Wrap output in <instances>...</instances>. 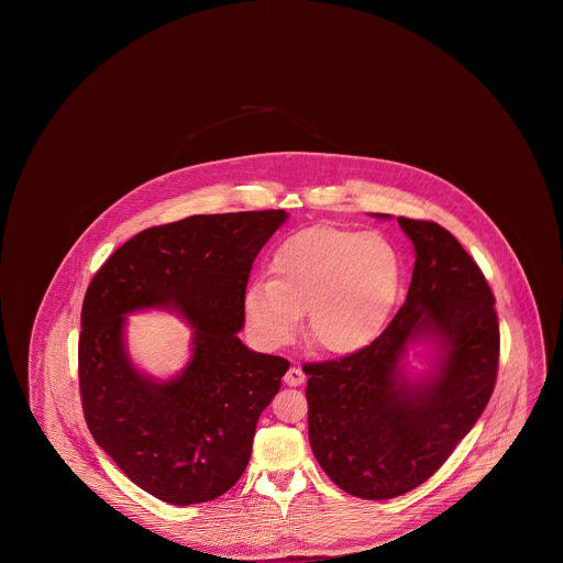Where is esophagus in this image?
<instances>
[{
  "instance_id": "obj_1",
  "label": "esophagus",
  "mask_w": 563,
  "mask_h": 563,
  "mask_svg": "<svg viewBox=\"0 0 563 563\" xmlns=\"http://www.w3.org/2000/svg\"><path fill=\"white\" fill-rule=\"evenodd\" d=\"M303 379H306V375L303 372L299 369V367H289V372L285 374V384L287 386H299V384H303Z\"/></svg>"
}]
</instances>
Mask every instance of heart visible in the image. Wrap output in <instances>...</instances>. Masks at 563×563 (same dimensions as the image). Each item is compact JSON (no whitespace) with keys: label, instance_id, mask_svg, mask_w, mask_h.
Returning <instances> with one entry per match:
<instances>
[{"label":"heart","instance_id":"heart-1","mask_svg":"<svg viewBox=\"0 0 563 563\" xmlns=\"http://www.w3.org/2000/svg\"><path fill=\"white\" fill-rule=\"evenodd\" d=\"M399 287V253L382 234L308 228L276 249L269 283L249 285L244 321L253 342L280 349L308 311V342L327 354H350L379 335Z\"/></svg>","mask_w":563,"mask_h":563}]
</instances>
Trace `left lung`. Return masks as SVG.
Here are the masks:
<instances>
[{"instance_id":"8db88e82","label":"left lung","mask_w":563,"mask_h":563,"mask_svg":"<svg viewBox=\"0 0 563 563\" xmlns=\"http://www.w3.org/2000/svg\"><path fill=\"white\" fill-rule=\"evenodd\" d=\"M397 221L416 249L397 317L369 346L303 367L312 452L331 482L363 500L397 498L432 477L479 420L498 377L500 327L482 269L439 223ZM420 336H432L442 356L437 375L409 383L400 358Z\"/></svg>"}]
</instances>
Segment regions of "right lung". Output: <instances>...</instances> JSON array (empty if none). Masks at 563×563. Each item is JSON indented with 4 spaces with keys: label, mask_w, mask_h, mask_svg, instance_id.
Segmentation results:
<instances>
[{
    "label": "right lung",
    "mask_w": 563,
    "mask_h": 563,
    "mask_svg": "<svg viewBox=\"0 0 563 563\" xmlns=\"http://www.w3.org/2000/svg\"><path fill=\"white\" fill-rule=\"evenodd\" d=\"M287 213L191 214L124 242L81 303L78 375L90 434L120 471L158 500L209 503L241 479L260 413L289 369L246 349L244 291L253 260ZM175 307L195 327L192 361L170 383L139 375L125 356L123 314Z\"/></svg>",
    "instance_id": "right-lung-1"
}]
</instances>
